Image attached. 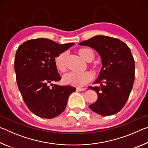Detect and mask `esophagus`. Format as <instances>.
I'll return each instance as SVG.
<instances>
[{
	"instance_id": "esophagus-1",
	"label": "esophagus",
	"mask_w": 148,
	"mask_h": 148,
	"mask_svg": "<svg viewBox=\"0 0 148 148\" xmlns=\"http://www.w3.org/2000/svg\"><path fill=\"white\" fill-rule=\"evenodd\" d=\"M84 90H86V89L79 88V87H77V88H76V91H84Z\"/></svg>"
}]
</instances>
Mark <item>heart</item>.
Segmentation results:
<instances>
[{"instance_id": "heart-1", "label": "heart", "mask_w": 148, "mask_h": 148, "mask_svg": "<svg viewBox=\"0 0 148 148\" xmlns=\"http://www.w3.org/2000/svg\"><path fill=\"white\" fill-rule=\"evenodd\" d=\"M77 53L82 59L87 62L91 61L95 58V53L93 51L89 48H80L77 50ZM66 56V52L63 51L55 57V66L59 72H63L66 70V66H65ZM92 77V76L91 73L88 71L82 72V73L70 72L63 76L62 82L64 84L71 85L75 87H82L91 81Z\"/></svg>"}]
</instances>
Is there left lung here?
Returning a JSON list of instances; mask_svg holds the SVG:
<instances>
[{
  "instance_id": "left-lung-1",
  "label": "left lung",
  "mask_w": 148,
  "mask_h": 148,
  "mask_svg": "<svg viewBox=\"0 0 148 148\" xmlns=\"http://www.w3.org/2000/svg\"><path fill=\"white\" fill-rule=\"evenodd\" d=\"M79 44L95 49L102 59V69L94 82L101 86L88 87L97 92L98 99L89 108L103 116L117 113L126 104L134 80V60L130 48L120 40L103 35Z\"/></svg>"
}]
</instances>
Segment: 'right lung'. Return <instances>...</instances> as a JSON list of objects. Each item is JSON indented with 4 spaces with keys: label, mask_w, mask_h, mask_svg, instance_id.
Wrapping results in <instances>:
<instances>
[{
    "label": "right lung",
    "mask_w": 148,
    "mask_h": 148,
    "mask_svg": "<svg viewBox=\"0 0 148 148\" xmlns=\"http://www.w3.org/2000/svg\"><path fill=\"white\" fill-rule=\"evenodd\" d=\"M74 44L40 38L25 42L17 49L14 69L17 86L27 106L37 116L51 119L59 116L66 108L69 95L76 91L71 86L51 84L61 79L55 57Z\"/></svg>",
    "instance_id": "1"
}]
</instances>
